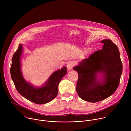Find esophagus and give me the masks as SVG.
Wrapping results in <instances>:
<instances>
[{"label": "esophagus", "mask_w": 131, "mask_h": 131, "mask_svg": "<svg viewBox=\"0 0 131 131\" xmlns=\"http://www.w3.org/2000/svg\"><path fill=\"white\" fill-rule=\"evenodd\" d=\"M74 64V62L73 61H70L67 64V69L68 70H71L72 67H73Z\"/></svg>", "instance_id": "obj_1"}]
</instances>
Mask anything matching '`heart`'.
<instances>
[{
	"label": "heart",
	"mask_w": 131,
	"mask_h": 131,
	"mask_svg": "<svg viewBox=\"0 0 131 131\" xmlns=\"http://www.w3.org/2000/svg\"><path fill=\"white\" fill-rule=\"evenodd\" d=\"M91 49H90V48H89V49H88L85 50V53H90V52H91Z\"/></svg>",
	"instance_id": "heart-1"
}]
</instances>
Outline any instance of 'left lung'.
Listing matches in <instances>:
<instances>
[{
    "mask_svg": "<svg viewBox=\"0 0 131 131\" xmlns=\"http://www.w3.org/2000/svg\"><path fill=\"white\" fill-rule=\"evenodd\" d=\"M103 49L82 60L73 69L78 73L76 91L82 100L98 102L113 95L120 83L122 64L117 46L104 39ZM102 79H97L98 73Z\"/></svg>",
    "mask_w": 131,
    "mask_h": 131,
    "instance_id": "1",
    "label": "left lung"
}]
</instances>
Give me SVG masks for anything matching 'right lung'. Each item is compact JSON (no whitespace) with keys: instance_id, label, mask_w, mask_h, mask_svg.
Segmentation results:
<instances>
[{"instance_id":"add662e5","label":"right lung","mask_w":131,"mask_h":131,"mask_svg":"<svg viewBox=\"0 0 131 131\" xmlns=\"http://www.w3.org/2000/svg\"><path fill=\"white\" fill-rule=\"evenodd\" d=\"M22 52L23 45L20 44L12 57L10 68L11 78L17 91L22 96L35 104H44L50 102L58 94L59 84L67 73L66 67L54 71L42 86L36 87L23 77L21 69Z\"/></svg>"}]
</instances>
